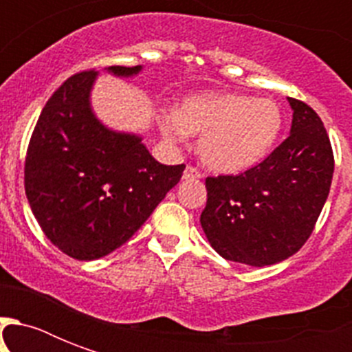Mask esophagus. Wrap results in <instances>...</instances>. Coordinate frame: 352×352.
<instances>
[{"mask_svg":"<svg viewBox=\"0 0 352 352\" xmlns=\"http://www.w3.org/2000/svg\"><path fill=\"white\" fill-rule=\"evenodd\" d=\"M201 177H203V173L195 166H188L184 170V179H201Z\"/></svg>","mask_w":352,"mask_h":352,"instance_id":"obj_1","label":"esophagus"}]
</instances>
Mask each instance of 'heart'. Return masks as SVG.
<instances>
[{"instance_id":"1","label":"heart","mask_w":352,"mask_h":352,"mask_svg":"<svg viewBox=\"0 0 352 352\" xmlns=\"http://www.w3.org/2000/svg\"><path fill=\"white\" fill-rule=\"evenodd\" d=\"M159 126L170 142L201 133L199 155L204 164L221 173H239L272 151L283 115L268 98L214 91L186 96L177 111L160 113Z\"/></svg>"}]
</instances>
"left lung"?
Returning a JSON list of instances; mask_svg holds the SVG:
<instances>
[{"label": "left lung", "mask_w": 352, "mask_h": 352, "mask_svg": "<svg viewBox=\"0 0 352 352\" xmlns=\"http://www.w3.org/2000/svg\"><path fill=\"white\" fill-rule=\"evenodd\" d=\"M290 135L250 170L206 179L201 226L228 261L267 267L290 257L311 237L334 173L333 146L322 118L289 98Z\"/></svg>", "instance_id": "8db88e82"}]
</instances>
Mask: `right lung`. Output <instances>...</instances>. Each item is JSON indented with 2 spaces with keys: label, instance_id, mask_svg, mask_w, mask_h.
Returning <instances> with one entry per match:
<instances>
[{
  "label": "right lung",
  "instance_id": "obj_1",
  "mask_svg": "<svg viewBox=\"0 0 352 352\" xmlns=\"http://www.w3.org/2000/svg\"><path fill=\"white\" fill-rule=\"evenodd\" d=\"M140 65H113L133 76ZM96 71L63 82L36 122L25 157V193L52 245L80 261L122 246L146 223L186 166L160 164L142 138L102 126L91 111Z\"/></svg>",
  "mask_w": 352,
  "mask_h": 352
}]
</instances>
